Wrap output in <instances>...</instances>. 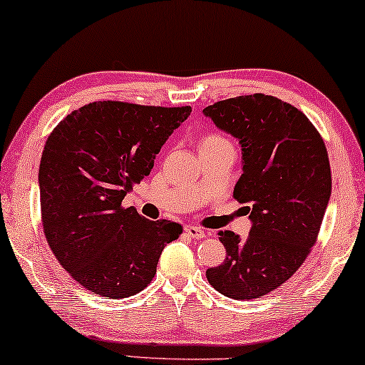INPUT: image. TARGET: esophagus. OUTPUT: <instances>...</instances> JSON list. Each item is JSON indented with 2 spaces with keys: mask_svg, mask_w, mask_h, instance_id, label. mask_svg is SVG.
<instances>
[{
  "mask_svg": "<svg viewBox=\"0 0 365 365\" xmlns=\"http://www.w3.org/2000/svg\"><path fill=\"white\" fill-rule=\"evenodd\" d=\"M184 234H186V236H189V237H192V239H202L204 236H206L202 229L196 227V226H186V227H184Z\"/></svg>",
  "mask_w": 365,
  "mask_h": 365,
  "instance_id": "esophagus-1",
  "label": "esophagus"
}]
</instances>
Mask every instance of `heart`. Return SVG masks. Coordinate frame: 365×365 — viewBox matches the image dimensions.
Here are the masks:
<instances>
[{"label":"heart","mask_w":365,"mask_h":365,"mask_svg":"<svg viewBox=\"0 0 365 365\" xmlns=\"http://www.w3.org/2000/svg\"><path fill=\"white\" fill-rule=\"evenodd\" d=\"M197 144H199V151H202V149L219 148V146L232 148V143L221 133H206L204 136L199 138Z\"/></svg>","instance_id":"obj_1"}]
</instances>
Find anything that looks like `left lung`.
<instances>
[{"label":"left lung","instance_id":"8db88e82","mask_svg":"<svg viewBox=\"0 0 365 365\" xmlns=\"http://www.w3.org/2000/svg\"><path fill=\"white\" fill-rule=\"evenodd\" d=\"M204 114L241 143L232 196L252 221L246 239L219 232L226 259L206 277L231 299L262 297L294 276L317 241L332 189L326 144L306 114L262 93L217 101Z\"/></svg>","mask_w":365,"mask_h":365}]
</instances>
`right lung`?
Wrapping results in <instances>:
<instances>
[{
    "mask_svg": "<svg viewBox=\"0 0 365 365\" xmlns=\"http://www.w3.org/2000/svg\"><path fill=\"white\" fill-rule=\"evenodd\" d=\"M191 106L94 101L68 114L39 164L43 232L59 264L93 294L123 299L156 276L178 222L149 221L123 199L151 173L156 154Z\"/></svg>",
    "mask_w": 365,
    "mask_h": 365,
    "instance_id": "right-lung-1",
    "label": "right lung"
}]
</instances>
